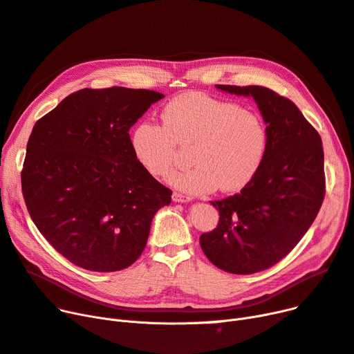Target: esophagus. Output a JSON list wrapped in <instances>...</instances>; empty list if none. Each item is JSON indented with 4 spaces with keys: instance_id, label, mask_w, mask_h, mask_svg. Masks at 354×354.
Segmentation results:
<instances>
[{
    "instance_id": "obj_1",
    "label": "esophagus",
    "mask_w": 354,
    "mask_h": 354,
    "mask_svg": "<svg viewBox=\"0 0 354 354\" xmlns=\"http://www.w3.org/2000/svg\"><path fill=\"white\" fill-rule=\"evenodd\" d=\"M173 201H174V202H178V203H185V202H190V197L174 192V193H173Z\"/></svg>"
}]
</instances>
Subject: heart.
I'll use <instances>...</instances> for the list:
<instances>
[{
  "label": "heart",
  "mask_w": 354,
  "mask_h": 354,
  "mask_svg": "<svg viewBox=\"0 0 354 354\" xmlns=\"http://www.w3.org/2000/svg\"><path fill=\"white\" fill-rule=\"evenodd\" d=\"M162 126L139 122L131 133L135 160L153 177L171 171L177 147H189L190 168L168 183L189 194L221 189L235 192L256 176L267 149V128L259 113L203 93H186L168 102Z\"/></svg>",
  "instance_id": "b5f03b06"
}]
</instances>
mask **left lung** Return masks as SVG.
<instances>
[{
  "label": "left lung",
  "mask_w": 354,
  "mask_h": 354,
  "mask_svg": "<svg viewBox=\"0 0 354 354\" xmlns=\"http://www.w3.org/2000/svg\"><path fill=\"white\" fill-rule=\"evenodd\" d=\"M216 88L254 98L267 149L241 193L210 202L219 222L201 235V247L221 270L252 274L288 256L315 221L325 196L324 149L319 133L289 98L260 86Z\"/></svg>",
  "instance_id": "1"
}]
</instances>
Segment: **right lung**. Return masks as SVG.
<instances>
[{"label": "right lung", "mask_w": 354, "mask_h": 354, "mask_svg": "<svg viewBox=\"0 0 354 354\" xmlns=\"http://www.w3.org/2000/svg\"><path fill=\"white\" fill-rule=\"evenodd\" d=\"M164 95L110 87L69 94L27 142L21 190L49 244L86 270L118 272L142 254L158 209L171 202L135 160L129 129Z\"/></svg>", "instance_id": "1"}]
</instances>
